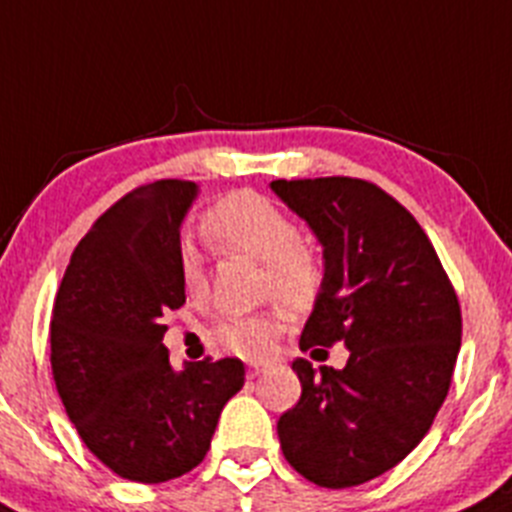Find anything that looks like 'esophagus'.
Masks as SVG:
<instances>
[{"label": "esophagus", "mask_w": 512, "mask_h": 512, "mask_svg": "<svg viewBox=\"0 0 512 512\" xmlns=\"http://www.w3.org/2000/svg\"><path fill=\"white\" fill-rule=\"evenodd\" d=\"M270 369V364H265V361H255V364H250V376H260V374H265V371Z\"/></svg>", "instance_id": "1"}]
</instances>
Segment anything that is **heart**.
<instances>
[{"instance_id": "1", "label": "heart", "mask_w": 512, "mask_h": 512, "mask_svg": "<svg viewBox=\"0 0 512 512\" xmlns=\"http://www.w3.org/2000/svg\"><path fill=\"white\" fill-rule=\"evenodd\" d=\"M202 232L222 252L252 257L265 265L262 290L278 293L298 310L318 300L326 280L323 260L313 247L300 240V227L283 207L255 191H234L214 204L202 219ZM179 275L189 298L207 293V272L202 257L191 245L179 255ZM290 310L284 303H272L260 313L232 318L214 328L212 338L219 348L242 358H267L288 326Z\"/></svg>"}]
</instances>
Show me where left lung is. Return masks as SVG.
Masks as SVG:
<instances>
[{"label": "left lung", "mask_w": 512, "mask_h": 512, "mask_svg": "<svg viewBox=\"0 0 512 512\" xmlns=\"http://www.w3.org/2000/svg\"><path fill=\"white\" fill-rule=\"evenodd\" d=\"M270 189L323 247L326 280L300 351L348 348L343 369L295 358L303 394L280 417V447L315 485H361L432 427L460 353V303L417 219L376 184L326 176Z\"/></svg>", "instance_id": "1"}]
</instances>
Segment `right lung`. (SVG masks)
I'll return each mask as SVG.
<instances>
[{
  "mask_svg": "<svg viewBox=\"0 0 512 512\" xmlns=\"http://www.w3.org/2000/svg\"><path fill=\"white\" fill-rule=\"evenodd\" d=\"M194 181L161 179L118 199L75 247L50 321V361L90 452L131 482L174 480L207 455L224 404L245 384L240 358L176 371L164 315L186 303L181 222Z\"/></svg>",
  "mask_w": 512,
  "mask_h": 512,
  "instance_id": "add662e5",
  "label": "right lung"
}]
</instances>
